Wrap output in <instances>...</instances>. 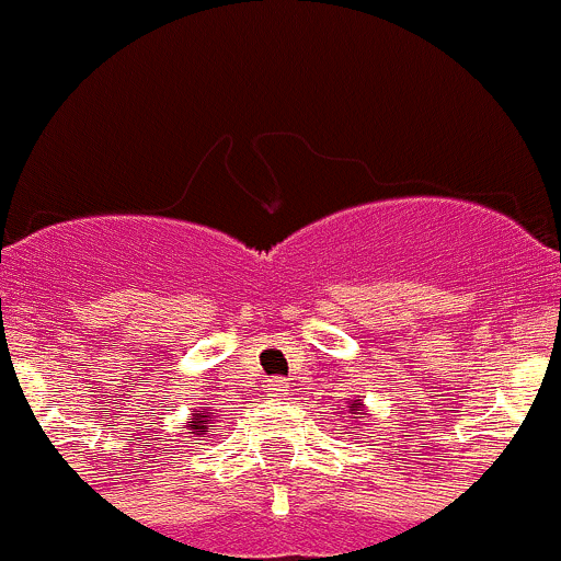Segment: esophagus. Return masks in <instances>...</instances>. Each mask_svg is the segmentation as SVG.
<instances>
[{
	"label": "esophagus",
	"instance_id": "34e87169",
	"mask_svg": "<svg viewBox=\"0 0 561 561\" xmlns=\"http://www.w3.org/2000/svg\"><path fill=\"white\" fill-rule=\"evenodd\" d=\"M288 390H291V381L288 379H270V396L278 398V401H286Z\"/></svg>",
	"mask_w": 561,
	"mask_h": 561
}]
</instances>
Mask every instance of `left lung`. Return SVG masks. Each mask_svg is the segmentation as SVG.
Returning a JSON list of instances; mask_svg holds the SVG:
<instances>
[{
    "label": "left lung",
    "instance_id": "8db88e82",
    "mask_svg": "<svg viewBox=\"0 0 561 561\" xmlns=\"http://www.w3.org/2000/svg\"><path fill=\"white\" fill-rule=\"evenodd\" d=\"M348 412L359 414V412H363V403H352V407H348Z\"/></svg>",
    "mask_w": 561,
    "mask_h": 561
}]
</instances>
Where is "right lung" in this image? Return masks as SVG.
I'll return each mask as SVG.
<instances>
[{"instance_id":"1","label":"right lung","mask_w":561,"mask_h":561,"mask_svg":"<svg viewBox=\"0 0 561 561\" xmlns=\"http://www.w3.org/2000/svg\"><path fill=\"white\" fill-rule=\"evenodd\" d=\"M209 417H213V412L193 414V417H191V425H187V428H191V434H198V436H202L204 431L209 428Z\"/></svg>"}]
</instances>
